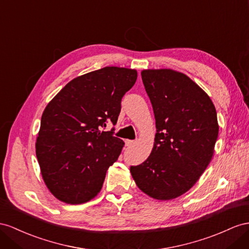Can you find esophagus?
<instances>
[{
    "label": "esophagus",
    "mask_w": 249,
    "mask_h": 249,
    "mask_svg": "<svg viewBox=\"0 0 249 249\" xmlns=\"http://www.w3.org/2000/svg\"><path fill=\"white\" fill-rule=\"evenodd\" d=\"M133 144H135V141H133V140H126V141H125L126 146H131Z\"/></svg>",
    "instance_id": "34e87169"
}]
</instances>
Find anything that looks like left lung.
<instances>
[{
    "label": "left lung",
    "mask_w": 249,
    "mask_h": 249,
    "mask_svg": "<svg viewBox=\"0 0 249 249\" xmlns=\"http://www.w3.org/2000/svg\"><path fill=\"white\" fill-rule=\"evenodd\" d=\"M157 133L147 160L130 167L143 193L157 200L185 194L199 180L213 155L219 125L208 95L184 73L143 70Z\"/></svg>",
    "instance_id": "obj_1"
}]
</instances>
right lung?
I'll return each mask as SVG.
<instances>
[{
	"label": "right lung",
	"mask_w": 249,
	"mask_h": 249,
	"mask_svg": "<svg viewBox=\"0 0 249 249\" xmlns=\"http://www.w3.org/2000/svg\"><path fill=\"white\" fill-rule=\"evenodd\" d=\"M137 76L128 68L94 70L70 81L46 106L36 154L44 182L60 201L82 204L100 193L124 146L113 128H103L116 125L121 101Z\"/></svg>",
	"instance_id": "1"
}]
</instances>
